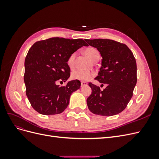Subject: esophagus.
I'll use <instances>...</instances> for the list:
<instances>
[{
  "instance_id": "1",
  "label": "esophagus",
  "mask_w": 159,
  "mask_h": 159,
  "mask_svg": "<svg viewBox=\"0 0 159 159\" xmlns=\"http://www.w3.org/2000/svg\"><path fill=\"white\" fill-rule=\"evenodd\" d=\"M88 85V84L86 83V82H85V81H81V87H84V86H86Z\"/></svg>"
}]
</instances>
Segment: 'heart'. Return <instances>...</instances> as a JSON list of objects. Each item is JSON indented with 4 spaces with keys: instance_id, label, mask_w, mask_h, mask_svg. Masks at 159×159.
<instances>
[{
    "instance_id": "b5f03b06",
    "label": "heart",
    "mask_w": 159,
    "mask_h": 159,
    "mask_svg": "<svg viewBox=\"0 0 159 159\" xmlns=\"http://www.w3.org/2000/svg\"><path fill=\"white\" fill-rule=\"evenodd\" d=\"M84 53L91 61H93L95 57L99 56V51L93 47H89L88 48H86L84 50ZM75 57V53L71 54L69 57V58L68 60V64L70 67L73 66ZM93 76V74L92 72L88 71H83V70H75L72 72L71 74L72 79L75 80L82 81H88L90 79L92 78Z\"/></svg>"
}]
</instances>
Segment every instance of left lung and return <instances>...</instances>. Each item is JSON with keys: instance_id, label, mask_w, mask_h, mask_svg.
Segmentation results:
<instances>
[{"instance_id": "obj_1", "label": "left lung", "mask_w": 159, "mask_h": 159, "mask_svg": "<svg viewBox=\"0 0 159 159\" xmlns=\"http://www.w3.org/2000/svg\"><path fill=\"white\" fill-rule=\"evenodd\" d=\"M85 40L102 57V67L95 79L107 84L101 91L98 86L89 84L92 92L87 99L88 107L91 113L102 116L121 113L131 100L137 84V64L133 52L125 44L113 40Z\"/></svg>"}]
</instances>
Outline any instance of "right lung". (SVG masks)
<instances>
[{"label":"right lung","mask_w":159,"mask_h":159,"mask_svg":"<svg viewBox=\"0 0 159 159\" xmlns=\"http://www.w3.org/2000/svg\"><path fill=\"white\" fill-rule=\"evenodd\" d=\"M87 44L82 39L51 38L34 43L25 58L24 81L26 93L32 107L45 115L59 114L67 108L71 93L80 89L79 80L66 86L57 81H67L70 76V56Z\"/></svg>","instance_id":"right-lung-1"}]
</instances>
